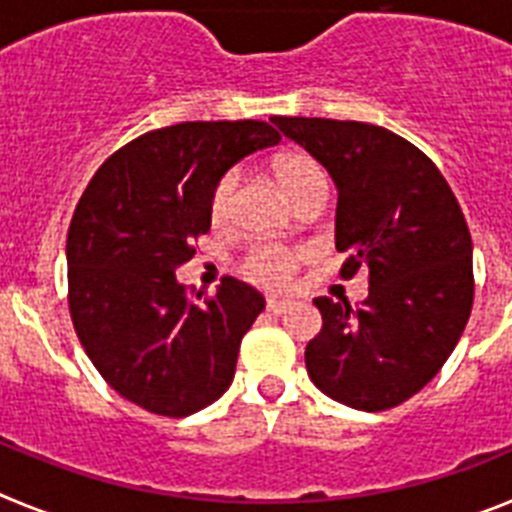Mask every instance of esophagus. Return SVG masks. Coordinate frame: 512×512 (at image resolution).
<instances>
[{
	"label": "esophagus",
	"mask_w": 512,
	"mask_h": 512,
	"mask_svg": "<svg viewBox=\"0 0 512 512\" xmlns=\"http://www.w3.org/2000/svg\"><path fill=\"white\" fill-rule=\"evenodd\" d=\"M287 305V300H277V297H269V300H266V310H269L271 315H282V312L287 310Z\"/></svg>",
	"instance_id": "esophagus-1"
}]
</instances>
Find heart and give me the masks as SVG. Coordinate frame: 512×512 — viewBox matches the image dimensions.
<instances>
[{
  "label": "heart",
  "mask_w": 512,
  "mask_h": 512,
  "mask_svg": "<svg viewBox=\"0 0 512 512\" xmlns=\"http://www.w3.org/2000/svg\"><path fill=\"white\" fill-rule=\"evenodd\" d=\"M274 176L279 179L287 194L292 200H297L302 192H305L310 184L325 179L323 166L315 161L312 156L300 151L282 153V156L274 161ZM238 171L228 169L225 174H220V179L215 182L210 192V220L212 225L223 228L230 223L233 217V202H235V189H238ZM305 261V251L302 248H289L279 246V243H261V246L251 248L243 259L241 271L243 277L251 279L253 284L266 289H279L292 279L297 266Z\"/></svg>",
  "instance_id": "heart-1"
}]
</instances>
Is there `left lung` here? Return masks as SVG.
<instances>
[{
	"instance_id": "left-lung-1",
	"label": "left lung",
	"mask_w": 512,
	"mask_h": 512,
	"mask_svg": "<svg viewBox=\"0 0 512 512\" xmlns=\"http://www.w3.org/2000/svg\"><path fill=\"white\" fill-rule=\"evenodd\" d=\"M338 187L341 277L369 271L359 307L318 297L323 328L307 374L348 408H397L431 382L459 343L474 302L472 235L438 166L392 130L354 120L271 117Z\"/></svg>"
}]
</instances>
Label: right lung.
<instances>
[{
	"instance_id": "1",
	"label": "right lung",
	"mask_w": 512,
	"mask_h": 512,
	"mask_svg": "<svg viewBox=\"0 0 512 512\" xmlns=\"http://www.w3.org/2000/svg\"><path fill=\"white\" fill-rule=\"evenodd\" d=\"M279 140L261 120L179 122L112 153L81 194L66 238L71 320L104 382L138 408L184 418L233 382L264 297L228 277L192 302L174 271L210 230L220 174Z\"/></svg>"
}]
</instances>
